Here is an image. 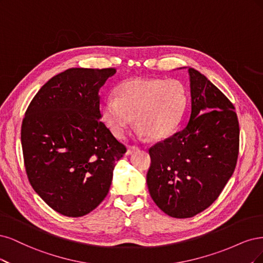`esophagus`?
Segmentation results:
<instances>
[{
  "instance_id": "34e87169",
  "label": "esophagus",
  "mask_w": 263,
  "mask_h": 263,
  "mask_svg": "<svg viewBox=\"0 0 263 263\" xmlns=\"http://www.w3.org/2000/svg\"><path fill=\"white\" fill-rule=\"evenodd\" d=\"M140 147L137 146V145H128V149H126V155H130L132 153H134V152L139 151Z\"/></svg>"
}]
</instances>
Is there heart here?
Returning a JSON list of instances; mask_svg holds the SVG:
<instances>
[{"label":"heart","instance_id":"1","mask_svg":"<svg viewBox=\"0 0 263 263\" xmlns=\"http://www.w3.org/2000/svg\"><path fill=\"white\" fill-rule=\"evenodd\" d=\"M101 107L103 119L115 137L122 138L128 126L138 124V133L164 140L180 124L188 103L187 89L175 79L133 78L117 87Z\"/></svg>","mask_w":263,"mask_h":263}]
</instances>
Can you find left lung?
<instances>
[{
  "label": "left lung",
  "mask_w": 263,
  "mask_h": 263,
  "mask_svg": "<svg viewBox=\"0 0 263 263\" xmlns=\"http://www.w3.org/2000/svg\"><path fill=\"white\" fill-rule=\"evenodd\" d=\"M189 75V122L148 149L149 194L175 218L197 215L218 198L239 152V123L233 103L197 70L190 67Z\"/></svg>",
  "instance_id": "obj_1"
}]
</instances>
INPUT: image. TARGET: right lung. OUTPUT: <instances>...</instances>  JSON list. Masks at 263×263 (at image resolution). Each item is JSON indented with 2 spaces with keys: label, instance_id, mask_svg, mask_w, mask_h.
<instances>
[{
  "label": "right lung",
  "instance_id": "right-lung-1",
  "mask_svg": "<svg viewBox=\"0 0 263 263\" xmlns=\"http://www.w3.org/2000/svg\"><path fill=\"white\" fill-rule=\"evenodd\" d=\"M115 73V67H72L49 80L25 112L21 140L28 180L64 216H84L103 202L126 152L99 120L98 92Z\"/></svg>",
  "mask_w": 263,
  "mask_h": 263
}]
</instances>
